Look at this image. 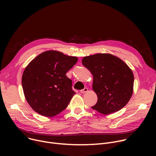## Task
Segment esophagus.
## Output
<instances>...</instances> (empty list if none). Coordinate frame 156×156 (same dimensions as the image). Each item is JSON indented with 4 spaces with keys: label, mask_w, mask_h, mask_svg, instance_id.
Returning <instances> with one entry per match:
<instances>
[{
    "label": "esophagus",
    "mask_w": 156,
    "mask_h": 156,
    "mask_svg": "<svg viewBox=\"0 0 156 156\" xmlns=\"http://www.w3.org/2000/svg\"><path fill=\"white\" fill-rule=\"evenodd\" d=\"M88 91V88H84L83 89H82V90H80V93H85V92H87Z\"/></svg>",
    "instance_id": "34e87169"
}]
</instances>
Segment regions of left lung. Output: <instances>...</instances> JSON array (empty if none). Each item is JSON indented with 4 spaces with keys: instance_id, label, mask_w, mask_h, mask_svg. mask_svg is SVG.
<instances>
[{
    "instance_id": "obj_1",
    "label": "left lung",
    "mask_w": 156,
    "mask_h": 156,
    "mask_svg": "<svg viewBox=\"0 0 156 156\" xmlns=\"http://www.w3.org/2000/svg\"><path fill=\"white\" fill-rule=\"evenodd\" d=\"M82 64L92 74L97 102L92 108L104 114L124 108L133 94L134 76L128 65L109 54L84 57Z\"/></svg>"
}]
</instances>
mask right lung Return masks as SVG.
Segmentation results:
<instances>
[{
    "instance_id": "right-lung-1",
    "label": "right lung",
    "mask_w": 156,
    "mask_h": 156,
    "mask_svg": "<svg viewBox=\"0 0 156 156\" xmlns=\"http://www.w3.org/2000/svg\"><path fill=\"white\" fill-rule=\"evenodd\" d=\"M78 61L76 57L48 51L37 56L24 69L22 87L31 108L46 117H52L68 107L76 93L66 75Z\"/></svg>"
}]
</instances>
